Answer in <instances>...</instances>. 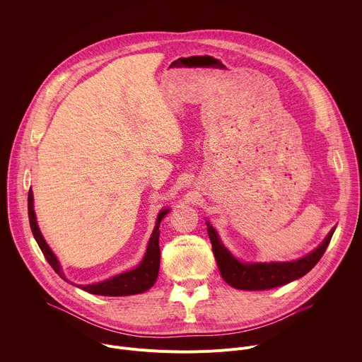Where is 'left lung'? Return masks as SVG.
Returning <instances> with one entry per match:
<instances>
[{"label":"left lung","mask_w":362,"mask_h":362,"mask_svg":"<svg viewBox=\"0 0 362 362\" xmlns=\"http://www.w3.org/2000/svg\"><path fill=\"white\" fill-rule=\"evenodd\" d=\"M206 226H208V235L222 278L230 286L242 291L272 289L302 278L318 264L335 232L334 226L318 247H315L311 253L299 257L296 261L242 262L222 243L216 229L211 225L209 221H206Z\"/></svg>","instance_id":"1"}]
</instances>
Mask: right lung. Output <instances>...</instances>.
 <instances>
[{"label":"right lung","mask_w":362,"mask_h":362,"mask_svg":"<svg viewBox=\"0 0 362 362\" xmlns=\"http://www.w3.org/2000/svg\"><path fill=\"white\" fill-rule=\"evenodd\" d=\"M169 211H170L169 208H165L159 212L156 225H154V229L148 239L143 259L136 268L126 271L123 274H119L116 276H112L106 281L90 284V285H77V286L88 293L103 295V296H127V295L143 293L147 289H150L154 285V282H156L158 275H159V268H160V247H159L160 230H159V226H160L162 219L169 214ZM28 218H30V226H31L34 239L37 240L41 252L44 253L47 262L51 265V268L56 271V274L60 275L62 279L69 282V279L66 278V275L62 269V265L57 259V256L54 255L53 250L49 249L44 236L40 232L35 212H34V197H33L31 189L28 192Z\"/></svg>","instance_id":"right-lung-1"}]
</instances>
